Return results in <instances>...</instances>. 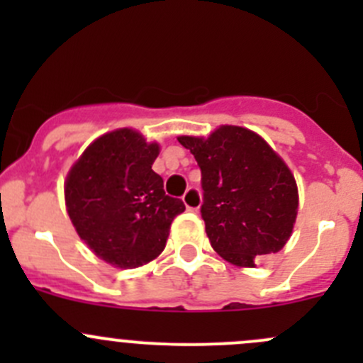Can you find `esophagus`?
I'll return each instance as SVG.
<instances>
[{
	"label": "esophagus",
	"mask_w": 363,
	"mask_h": 363,
	"mask_svg": "<svg viewBox=\"0 0 363 363\" xmlns=\"http://www.w3.org/2000/svg\"><path fill=\"white\" fill-rule=\"evenodd\" d=\"M182 202H184L188 211H199L200 205H202V195H200V191L196 188H189L182 195Z\"/></svg>",
	"instance_id": "obj_1"
}]
</instances>
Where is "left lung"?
<instances>
[{
    "mask_svg": "<svg viewBox=\"0 0 363 363\" xmlns=\"http://www.w3.org/2000/svg\"><path fill=\"white\" fill-rule=\"evenodd\" d=\"M202 170V218L211 246L226 262L284 247L294 232L298 189L288 164L255 131L219 126L207 138L179 137Z\"/></svg>",
    "mask_w": 363,
    "mask_h": 363,
    "instance_id": "left-lung-1",
    "label": "left lung"
}]
</instances>
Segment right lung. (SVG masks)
<instances>
[{
    "label": "right lung",
    "instance_id": "obj_1",
    "mask_svg": "<svg viewBox=\"0 0 363 363\" xmlns=\"http://www.w3.org/2000/svg\"><path fill=\"white\" fill-rule=\"evenodd\" d=\"M160 145L130 128L101 135L69 168L65 202L80 239L98 258L135 269L160 256L184 203L152 170Z\"/></svg>",
    "mask_w": 363,
    "mask_h": 363
}]
</instances>
